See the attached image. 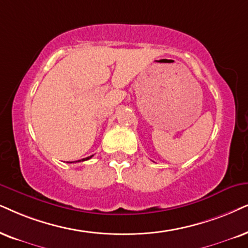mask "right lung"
<instances>
[{
	"label": "right lung",
	"instance_id": "right-lung-1",
	"mask_svg": "<svg viewBox=\"0 0 248 248\" xmlns=\"http://www.w3.org/2000/svg\"><path fill=\"white\" fill-rule=\"evenodd\" d=\"M93 155H90V156H87V158H84V159H82V160H79V161H86V160H89L90 158H92Z\"/></svg>",
	"mask_w": 248,
	"mask_h": 248
}]
</instances>
